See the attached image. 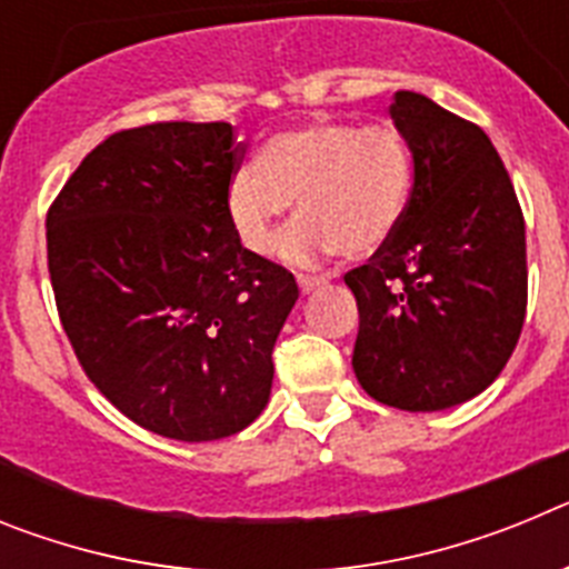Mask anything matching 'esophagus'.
Segmentation results:
<instances>
[{
  "label": "esophagus",
  "instance_id": "esophagus-1",
  "mask_svg": "<svg viewBox=\"0 0 569 569\" xmlns=\"http://www.w3.org/2000/svg\"><path fill=\"white\" fill-rule=\"evenodd\" d=\"M296 281H299L301 293H313L316 288L328 284V279H325V276H310V273H299L296 276Z\"/></svg>",
  "mask_w": 569,
  "mask_h": 569
}]
</instances>
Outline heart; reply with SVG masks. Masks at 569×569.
I'll use <instances>...</instances> for the list:
<instances>
[{
  "mask_svg": "<svg viewBox=\"0 0 569 569\" xmlns=\"http://www.w3.org/2000/svg\"><path fill=\"white\" fill-rule=\"evenodd\" d=\"M413 188V153L396 124L313 122L264 142L224 190V213L250 253L273 248L290 202L301 213L281 256L313 264L345 250L370 256L390 241Z\"/></svg>",
  "mask_w": 569,
  "mask_h": 569,
  "instance_id": "b5f03b06",
  "label": "heart"
}]
</instances>
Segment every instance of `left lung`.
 Listing matches in <instances>:
<instances>
[{"label":"left lung","instance_id":"left-lung-1","mask_svg":"<svg viewBox=\"0 0 569 569\" xmlns=\"http://www.w3.org/2000/svg\"><path fill=\"white\" fill-rule=\"evenodd\" d=\"M413 153L399 228L345 284L359 305L353 370L367 396L433 413L499 379L527 313L525 216L479 124L399 90Z\"/></svg>","mask_w":569,"mask_h":569}]
</instances>
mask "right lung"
Segmentation results:
<instances>
[{"instance_id":"1","label":"right lung","mask_w":569,"mask_h":569,"mask_svg":"<svg viewBox=\"0 0 569 569\" xmlns=\"http://www.w3.org/2000/svg\"><path fill=\"white\" fill-rule=\"evenodd\" d=\"M228 122H156L90 150L48 210L62 328L99 393L176 441L233 436L264 410L290 270L241 248L224 190Z\"/></svg>"}]
</instances>
